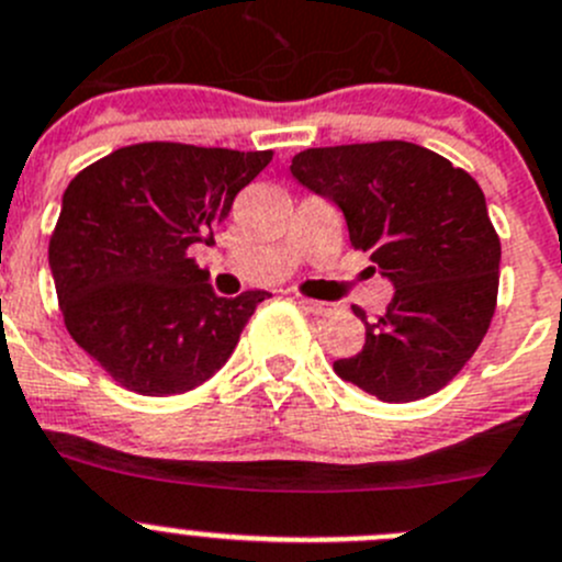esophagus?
Instances as JSON below:
<instances>
[{"label":"esophagus","instance_id":"obj_1","mask_svg":"<svg viewBox=\"0 0 562 562\" xmlns=\"http://www.w3.org/2000/svg\"><path fill=\"white\" fill-rule=\"evenodd\" d=\"M301 306L306 308L308 314H314V317H328V314L334 312V303H323V301H308V297H301Z\"/></svg>","mask_w":562,"mask_h":562}]
</instances>
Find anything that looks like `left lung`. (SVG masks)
Instances as JSON below:
<instances>
[{"label":"left lung","mask_w":562,"mask_h":562,"mask_svg":"<svg viewBox=\"0 0 562 562\" xmlns=\"http://www.w3.org/2000/svg\"><path fill=\"white\" fill-rule=\"evenodd\" d=\"M292 176L345 212L356 250L394 284L361 352L334 361L341 381L383 403L445 389L483 341L499 290V237L467 170L405 140L306 148Z\"/></svg>","instance_id":"obj_1"}]
</instances>
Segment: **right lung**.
Returning <instances> with one entry per match:
<instances>
[{"instance_id": "right-lung-1", "label": "right lung", "mask_w": 562, "mask_h": 562, "mask_svg": "<svg viewBox=\"0 0 562 562\" xmlns=\"http://www.w3.org/2000/svg\"><path fill=\"white\" fill-rule=\"evenodd\" d=\"M272 151L137 143L63 192L49 267L71 339L124 389L184 394L228 361L267 292L217 297L187 250L215 243Z\"/></svg>"}]
</instances>
